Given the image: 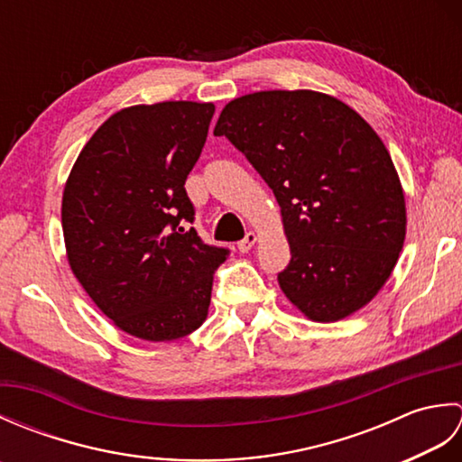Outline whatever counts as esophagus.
<instances>
[{"label":"esophagus","instance_id":"esophagus-1","mask_svg":"<svg viewBox=\"0 0 462 462\" xmlns=\"http://www.w3.org/2000/svg\"><path fill=\"white\" fill-rule=\"evenodd\" d=\"M256 240H258V234L256 232H248L246 238L238 242V250L240 252H248L254 246V244H256Z\"/></svg>","mask_w":462,"mask_h":462}]
</instances>
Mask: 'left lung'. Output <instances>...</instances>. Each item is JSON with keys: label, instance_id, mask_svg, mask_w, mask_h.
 <instances>
[{"label": "left lung", "instance_id": "left-lung-1", "mask_svg": "<svg viewBox=\"0 0 462 462\" xmlns=\"http://www.w3.org/2000/svg\"><path fill=\"white\" fill-rule=\"evenodd\" d=\"M214 134L276 196L291 254L278 282L293 306L319 323L367 306L407 232L403 186L371 125L326 93L258 91L226 105Z\"/></svg>", "mask_w": 462, "mask_h": 462}]
</instances>
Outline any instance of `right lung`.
I'll return each instance as SVG.
<instances>
[{
	"instance_id": "1",
	"label": "right lung",
	"mask_w": 462,
	"mask_h": 462,
	"mask_svg": "<svg viewBox=\"0 0 462 462\" xmlns=\"http://www.w3.org/2000/svg\"><path fill=\"white\" fill-rule=\"evenodd\" d=\"M212 103L133 105L111 115L77 156L61 224L73 276L106 318L144 341H174L208 316L212 273L228 250L194 228L184 190Z\"/></svg>"
}]
</instances>
